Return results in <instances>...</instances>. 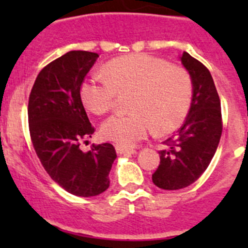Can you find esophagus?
<instances>
[{
	"label": "esophagus",
	"instance_id": "obj_1",
	"mask_svg": "<svg viewBox=\"0 0 248 248\" xmlns=\"http://www.w3.org/2000/svg\"><path fill=\"white\" fill-rule=\"evenodd\" d=\"M115 150H117L118 154H134V153H137L134 148H129V146L124 145H115Z\"/></svg>",
	"mask_w": 248,
	"mask_h": 248
}]
</instances>
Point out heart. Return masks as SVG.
Wrapping results in <instances>:
<instances>
[{
	"instance_id": "heart-1",
	"label": "heart",
	"mask_w": 248,
	"mask_h": 248,
	"mask_svg": "<svg viewBox=\"0 0 248 248\" xmlns=\"http://www.w3.org/2000/svg\"><path fill=\"white\" fill-rule=\"evenodd\" d=\"M105 79L87 78L80 85L85 108L97 115L108 113L118 93L131 91L126 114H115L102 125L105 139L131 145L144 139L154 126L168 134L189 114L194 84L189 72L168 61L145 53L111 59L104 67Z\"/></svg>"
}]
</instances>
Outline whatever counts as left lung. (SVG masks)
Wrapping results in <instances>:
<instances>
[{
  "mask_svg": "<svg viewBox=\"0 0 248 248\" xmlns=\"http://www.w3.org/2000/svg\"><path fill=\"white\" fill-rule=\"evenodd\" d=\"M181 63L191 76L194 94L185 123L159 151L153 183L164 190L184 189L198 180L211 163L222 133L220 97L209 69L187 52Z\"/></svg>",
  "mask_w": 248,
  "mask_h": 248,
  "instance_id": "1",
  "label": "left lung"
}]
</instances>
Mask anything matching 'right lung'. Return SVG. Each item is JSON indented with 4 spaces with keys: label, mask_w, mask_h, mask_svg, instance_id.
Listing matches in <instances>:
<instances>
[{
    "label": "right lung",
    "mask_w": 248,
    "mask_h": 248,
    "mask_svg": "<svg viewBox=\"0 0 248 248\" xmlns=\"http://www.w3.org/2000/svg\"><path fill=\"white\" fill-rule=\"evenodd\" d=\"M98 53L71 50L46 65L37 76L28 99V126L33 148L52 180L76 196L91 198L109 187V172L117 157L111 144L79 145L92 138L94 126L80 98V85Z\"/></svg>",
    "instance_id": "add662e5"
}]
</instances>
